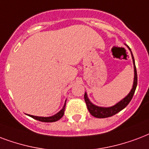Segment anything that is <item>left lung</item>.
I'll return each instance as SVG.
<instances>
[{
    "label": "left lung",
    "instance_id": "obj_1",
    "mask_svg": "<svg viewBox=\"0 0 149 149\" xmlns=\"http://www.w3.org/2000/svg\"><path fill=\"white\" fill-rule=\"evenodd\" d=\"M128 48L130 51V53H131V55H132L134 70V84H133L132 89L130 91V92L128 94L127 96H126L123 99L118 102L117 104H116L115 105H113L112 107L107 108L99 107V106H97V105L92 104L91 102H90V100L88 99L87 93H85L84 100L85 102H86V105H87V109L93 116H95L96 118H107L112 116H114L115 114L120 112L121 110L123 109L130 103V102L132 99L134 94L135 92V90H136V87H137V84H138V75H137V70H136V66H135L134 58V56H133L130 48L129 47H128Z\"/></svg>",
    "mask_w": 149,
    "mask_h": 149
}]
</instances>
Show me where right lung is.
<instances>
[{
  "mask_svg": "<svg viewBox=\"0 0 149 149\" xmlns=\"http://www.w3.org/2000/svg\"><path fill=\"white\" fill-rule=\"evenodd\" d=\"M66 102V101H65ZM65 105L63 106V108L62 109V110H60L59 112H58L55 115L52 116H49V117H42V116H31L28 115L30 117L33 118L35 120H39L40 122H45V123H52L55 122V121H58V120H60L61 118L63 116L65 112Z\"/></svg>",
  "mask_w": 149,
  "mask_h": 149,
  "instance_id": "add662e5",
  "label": "right lung"
}]
</instances>
